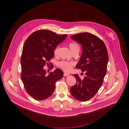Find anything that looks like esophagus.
<instances>
[{
  "label": "esophagus",
  "mask_w": 129,
  "mask_h": 129,
  "mask_svg": "<svg viewBox=\"0 0 129 129\" xmlns=\"http://www.w3.org/2000/svg\"><path fill=\"white\" fill-rule=\"evenodd\" d=\"M70 74H68V73H64V74H63V75L64 76H69V75H70Z\"/></svg>",
  "instance_id": "1"
}]
</instances>
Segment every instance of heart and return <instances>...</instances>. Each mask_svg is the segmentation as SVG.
<instances>
[{
  "instance_id": "heart-1",
  "label": "heart",
  "mask_w": 129,
  "mask_h": 129,
  "mask_svg": "<svg viewBox=\"0 0 129 129\" xmlns=\"http://www.w3.org/2000/svg\"><path fill=\"white\" fill-rule=\"evenodd\" d=\"M69 47L70 48V50L72 52L76 49H79V47L78 45L74 42L70 43L69 45ZM54 54L55 56H57L58 54V47H56L54 51ZM73 66V63L71 62L67 61H61L58 63V66L62 70L66 72H70L72 70V67Z\"/></svg>"
}]
</instances>
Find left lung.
I'll use <instances>...</instances> for the list:
<instances>
[{
  "mask_svg": "<svg viewBox=\"0 0 129 129\" xmlns=\"http://www.w3.org/2000/svg\"><path fill=\"white\" fill-rule=\"evenodd\" d=\"M71 38L82 46V54L75 67L85 73L82 79L78 74L73 75L76 83L71 88V92L77 100L86 101L96 94L103 84L108 62L107 50L100 39L89 33H79Z\"/></svg>",
  "mask_w": 129,
  "mask_h": 129,
  "instance_id": "left-lung-1",
  "label": "left lung"
}]
</instances>
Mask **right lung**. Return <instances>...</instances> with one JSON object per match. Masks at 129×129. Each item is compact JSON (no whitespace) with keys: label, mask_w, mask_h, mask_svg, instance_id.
Listing matches in <instances>:
<instances>
[{"label":"right lung","mask_w":129,"mask_h":129,"mask_svg":"<svg viewBox=\"0 0 129 129\" xmlns=\"http://www.w3.org/2000/svg\"><path fill=\"white\" fill-rule=\"evenodd\" d=\"M67 36L48 30H38L28 37L24 44L21 78L28 94L37 100L50 97L55 90V82L63 76V72L58 69L47 74L44 67L47 63L49 65L48 62L54 57L56 46ZM53 68L51 66V69Z\"/></svg>","instance_id":"add662e5"}]
</instances>
